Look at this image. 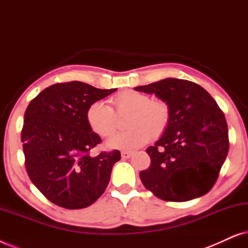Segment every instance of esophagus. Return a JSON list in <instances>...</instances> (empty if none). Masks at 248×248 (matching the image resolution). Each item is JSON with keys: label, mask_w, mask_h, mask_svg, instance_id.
Returning <instances> with one entry per match:
<instances>
[{"label": "esophagus", "mask_w": 248, "mask_h": 248, "mask_svg": "<svg viewBox=\"0 0 248 248\" xmlns=\"http://www.w3.org/2000/svg\"><path fill=\"white\" fill-rule=\"evenodd\" d=\"M121 155H122V158H123V159H128V158H131L132 155H133V152H132V151H122Z\"/></svg>", "instance_id": "esophagus-1"}]
</instances>
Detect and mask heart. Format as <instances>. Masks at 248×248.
<instances>
[{
	"mask_svg": "<svg viewBox=\"0 0 248 248\" xmlns=\"http://www.w3.org/2000/svg\"><path fill=\"white\" fill-rule=\"evenodd\" d=\"M111 108L103 101H94L88 106L86 121L90 130L101 138H107L116 127L117 115L127 114L124 125L126 131L114 134L106 142L108 149L133 150L152 139L160 138L167 130L170 118L169 106L161 99L137 90H125L109 99Z\"/></svg>",
	"mask_w": 248,
	"mask_h": 248,
	"instance_id": "1",
	"label": "heart"
}]
</instances>
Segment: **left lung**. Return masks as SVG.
I'll use <instances>...</instances> for the list:
<instances>
[{
	"label": "left lung",
	"mask_w": 248,
	"mask_h": 248,
	"mask_svg": "<svg viewBox=\"0 0 248 248\" xmlns=\"http://www.w3.org/2000/svg\"><path fill=\"white\" fill-rule=\"evenodd\" d=\"M134 90L169 106L167 130L147 149L151 164L140 172L145 188L165 201L204 195L216 184L229 149L228 126L216 100L201 86L167 78Z\"/></svg>",
	"instance_id": "left-lung-1"
}]
</instances>
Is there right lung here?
<instances>
[{"label":"right lung","instance_id":"right-lung-1","mask_svg":"<svg viewBox=\"0 0 248 248\" xmlns=\"http://www.w3.org/2000/svg\"><path fill=\"white\" fill-rule=\"evenodd\" d=\"M116 90L80 81L56 83L27 107L21 131L26 169L33 185L54 204L87 208L106 189L121 152L91 157L89 151L101 139L88 126L86 110Z\"/></svg>","mask_w":248,"mask_h":248}]
</instances>
